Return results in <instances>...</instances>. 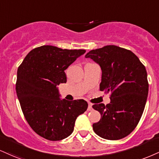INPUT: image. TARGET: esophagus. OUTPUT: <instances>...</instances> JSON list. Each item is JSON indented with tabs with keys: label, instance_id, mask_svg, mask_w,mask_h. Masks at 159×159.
I'll return each mask as SVG.
<instances>
[{
	"label": "esophagus",
	"instance_id": "1",
	"mask_svg": "<svg viewBox=\"0 0 159 159\" xmlns=\"http://www.w3.org/2000/svg\"><path fill=\"white\" fill-rule=\"evenodd\" d=\"M92 110H93V107H92V104H90V103H89V104H88L87 110H88V111H91Z\"/></svg>",
	"mask_w": 159,
	"mask_h": 159
}]
</instances>
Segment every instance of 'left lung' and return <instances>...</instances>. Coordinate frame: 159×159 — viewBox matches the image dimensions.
Here are the masks:
<instances>
[{"label": "left lung", "instance_id": "obj_1", "mask_svg": "<svg viewBox=\"0 0 159 159\" xmlns=\"http://www.w3.org/2000/svg\"><path fill=\"white\" fill-rule=\"evenodd\" d=\"M86 58L100 65V90L110 93V103L94 104L101 114L93 124L97 135L118 140L134 130L144 112L149 90L146 68L133 52L115 45L93 49Z\"/></svg>", "mask_w": 159, "mask_h": 159}]
</instances>
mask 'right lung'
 <instances>
[{"label":"right lung","instance_id":"add662e5","mask_svg":"<svg viewBox=\"0 0 159 159\" xmlns=\"http://www.w3.org/2000/svg\"><path fill=\"white\" fill-rule=\"evenodd\" d=\"M85 52L41 46L30 51L18 69L15 89L23 113L32 129L47 140L71 135L76 118L88 107L83 99L61 100L57 87L66 82L64 70Z\"/></svg>","mask_w":159,"mask_h":159}]
</instances>
